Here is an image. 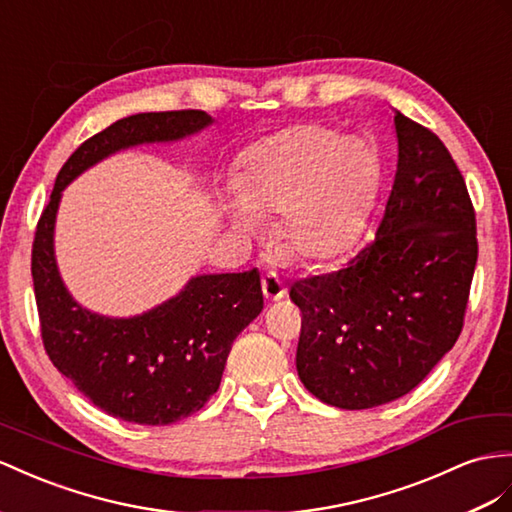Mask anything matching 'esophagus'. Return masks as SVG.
Segmentation results:
<instances>
[{
  "mask_svg": "<svg viewBox=\"0 0 512 512\" xmlns=\"http://www.w3.org/2000/svg\"><path fill=\"white\" fill-rule=\"evenodd\" d=\"M261 290H264V296H266L268 300H281V298H285V294H287L283 281H281L274 272H268L266 277L261 279Z\"/></svg>",
  "mask_w": 512,
  "mask_h": 512,
  "instance_id": "34e87169",
  "label": "esophagus"
}]
</instances>
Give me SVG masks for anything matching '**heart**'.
<instances>
[{
	"label": "heart",
	"instance_id": "1",
	"mask_svg": "<svg viewBox=\"0 0 512 512\" xmlns=\"http://www.w3.org/2000/svg\"><path fill=\"white\" fill-rule=\"evenodd\" d=\"M378 162L368 140L324 125H298L266 140L233 179L229 216L281 214V238L300 259L337 257L355 242L376 194Z\"/></svg>",
	"mask_w": 512,
	"mask_h": 512
}]
</instances>
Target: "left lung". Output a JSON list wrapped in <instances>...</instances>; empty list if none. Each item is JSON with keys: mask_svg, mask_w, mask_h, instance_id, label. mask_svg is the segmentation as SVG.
<instances>
[{"mask_svg": "<svg viewBox=\"0 0 512 512\" xmlns=\"http://www.w3.org/2000/svg\"><path fill=\"white\" fill-rule=\"evenodd\" d=\"M398 168L374 240L346 268L298 279L296 370L318 400L361 411L424 381L463 331L478 240L465 179L430 129L396 110Z\"/></svg>", "mask_w": 512, "mask_h": 512, "instance_id": "left-lung-1", "label": "left lung"}]
</instances>
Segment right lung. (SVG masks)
<instances>
[{
    "mask_svg": "<svg viewBox=\"0 0 512 512\" xmlns=\"http://www.w3.org/2000/svg\"><path fill=\"white\" fill-rule=\"evenodd\" d=\"M212 125L203 110L127 116L82 142L56 177L36 225L32 279L43 346L58 372L112 417L166 426L214 396L233 339L264 309L257 268L201 274L166 303L134 318H106L77 305L54 255L60 194L86 168L121 149L170 142Z\"/></svg>",
    "mask_w": 512,
    "mask_h": 512,
    "instance_id": "1",
    "label": "right lung"
}]
</instances>
